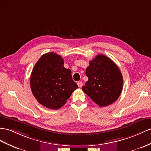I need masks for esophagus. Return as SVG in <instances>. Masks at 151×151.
<instances>
[{
	"label": "esophagus",
	"mask_w": 151,
	"mask_h": 151,
	"mask_svg": "<svg viewBox=\"0 0 151 151\" xmlns=\"http://www.w3.org/2000/svg\"><path fill=\"white\" fill-rule=\"evenodd\" d=\"M77 84H78V86L80 88L82 87V86H83V83H82V82H78V83H77Z\"/></svg>",
	"instance_id": "34e87169"
}]
</instances>
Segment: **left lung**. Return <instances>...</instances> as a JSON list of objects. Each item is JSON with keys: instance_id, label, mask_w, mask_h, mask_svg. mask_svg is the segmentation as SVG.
Wrapping results in <instances>:
<instances>
[{"instance_id": "obj_1", "label": "left lung", "mask_w": 151, "mask_h": 151, "mask_svg": "<svg viewBox=\"0 0 151 151\" xmlns=\"http://www.w3.org/2000/svg\"><path fill=\"white\" fill-rule=\"evenodd\" d=\"M86 74L88 81L82 91L100 107L114 103L123 87L122 73L114 62L103 54L90 61Z\"/></svg>"}]
</instances>
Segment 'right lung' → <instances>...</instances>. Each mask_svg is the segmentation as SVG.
<instances>
[{"label": "right lung", "instance_id": "1", "mask_svg": "<svg viewBox=\"0 0 151 151\" xmlns=\"http://www.w3.org/2000/svg\"><path fill=\"white\" fill-rule=\"evenodd\" d=\"M30 82L37 101L53 110L64 105L78 87L72 79L71 71L64 67V59L53 52L40 57L32 69Z\"/></svg>", "mask_w": 151, "mask_h": 151}]
</instances>
